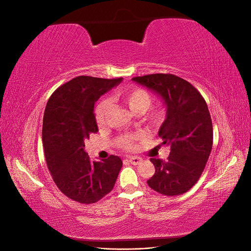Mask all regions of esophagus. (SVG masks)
Listing matches in <instances>:
<instances>
[{
  "label": "esophagus",
  "mask_w": 251,
  "mask_h": 251,
  "mask_svg": "<svg viewBox=\"0 0 251 251\" xmlns=\"http://www.w3.org/2000/svg\"><path fill=\"white\" fill-rule=\"evenodd\" d=\"M128 161H130L133 165H138L142 162V158L137 157V156H132L128 158Z\"/></svg>",
  "instance_id": "34e87169"
}]
</instances>
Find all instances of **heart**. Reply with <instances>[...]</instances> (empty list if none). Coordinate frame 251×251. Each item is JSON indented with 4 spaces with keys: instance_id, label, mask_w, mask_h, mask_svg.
<instances>
[{
    "instance_id": "heart-1",
    "label": "heart",
    "mask_w": 251,
    "mask_h": 251,
    "mask_svg": "<svg viewBox=\"0 0 251 251\" xmlns=\"http://www.w3.org/2000/svg\"><path fill=\"white\" fill-rule=\"evenodd\" d=\"M120 98L125 101L130 110L134 113H143L146 112L153 102V97L147 90L142 88H134L132 90L126 91L120 94ZM110 107L109 100H102L97 104L95 109V119L98 126H103L105 123V115H107L108 109ZM161 117V113L156 112L153 114V118L155 120ZM123 147L126 150H131L134 148V141L132 138H127L123 141Z\"/></svg>"
}]
</instances>
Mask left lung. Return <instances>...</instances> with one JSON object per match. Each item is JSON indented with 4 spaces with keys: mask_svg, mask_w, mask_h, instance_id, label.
Instances as JSON below:
<instances>
[{
    "mask_svg": "<svg viewBox=\"0 0 251 251\" xmlns=\"http://www.w3.org/2000/svg\"><path fill=\"white\" fill-rule=\"evenodd\" d=\"M163 100L165 119L158 135L171 148L168 160L151 158L155 166L149 186L165 196H178L199 180L212 148V124L202 95L193 85L173 74L132 78Z\"/></svg>",
    "mask_w": 251,
    "mask_h": 251,
    "instance_id": "obj_1",
    "label": "left lung"
}]
</instances>
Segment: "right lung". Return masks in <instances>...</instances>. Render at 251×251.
Returning a JSON list of instances; mask_svg holds the SVG:
<instances>
[{
  "mask_svg": "<svg viewBox=\"0 0 251 251\" xmlns=\"http://www.w3.org/2000/svg\"><path fill=\"white\" fill-rule=\"evenodd\" d=\"M123 78L77 76L54 91L43 119L45 158L53 181L68 198L95 203L115 184L123 161L111 155L91 161L85 149L89 136L98 131L94 105Z\"/></svg>",
  "mask_w": 251,
  "mask_h": 251,
  "instance_id": "obj_1",
  "label": "right lung"
}]
</instances>
